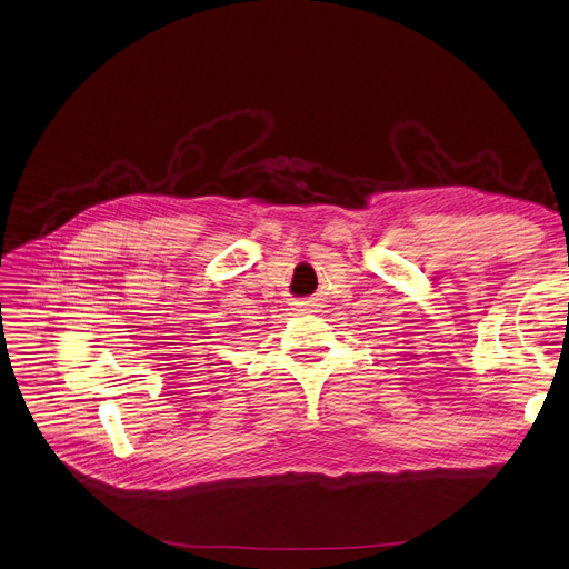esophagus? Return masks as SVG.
Segmentation results:
<instances>
[{
    "mask_svg": "<svg viewBox=\"0 0 569 569\" xmlns=\"http://www.w3.org/2000/svg\"><path fill=\"white\" fill-rule=\"evenodd\" d=\"M297 306L301 308V311H313V308L318 306V301L316 299H308V301H299Z\"/></svg>",
    "mask_w": 569,
    "mask_h": 569,
    "instance_id": "esophagus-1",
    "label": "esophagus"
}]
</instances>
